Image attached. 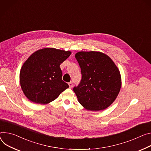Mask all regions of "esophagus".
<instances>
[{
	"label": "esophagus",
	"instance_id": "1",
	"mask_svg": "<svg viewBox=\"0 0 151 151\" xmlns=\"http://www.w3.org/2000/svg\"><path fill=\"white\" fill-rule=\"evenodd\" d=\"M68 86H69V88H72L73 87V83L72 82H70V83H68Z\"/></svg>",
	"mask_w": 151,
	"mask_h": 151
}]
</instances>
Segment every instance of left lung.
I'll list each match as a JSON object with an SVG mask.
<instances>
[{
  "label": "left lung",
  "instance_id": "obj_1",
  "mask_svg": "<svg viewBox=\"0 0 151 151\" xmlns=\"http://www.w3.org/2000/svg\"><path fill=\"white\" fill-rule=\"evenodd\" d=\"M81 67L82 79L73 88L78 102L87 110L101 111L117 98L122 86L118 67L106 54L81 51L75 55Z\"/></svg>",
  "mask_w": 151,
  "mask_h": 151
}]
</instances>
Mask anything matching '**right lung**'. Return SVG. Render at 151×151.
<instances>
[{"label": "right lung", "mask_w": 151, "mask_h": 151, "mask_svg": "<svg viewBox=\"0 0 151 151\" xmlns=\"http://www.w3.org/2000/svg\"><path fill=\"white\" fill-rule=\"evenodd\" d=\"M71 53L69 50L46 47L31 54L20 72V84L25 96L32 102L45 105L68 88L62 80L60 65Z\"/></svg>", "instance_id": "obj_1"}]
</instances>
